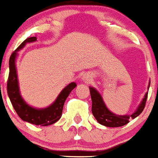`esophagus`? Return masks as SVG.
I'll use <instances>...</instances> for the list:
<instances>
[{
	"label": "esophagus",
	"mask_w": 158,
	"mask_h": 158,
	"mask_svg": "<svg viewBox=\"0 0 158 158\" xmlns=\"http://www.w3.org/2000/svg\"><path fill=\"white\" fill-rule=\"evenodd\" d=\"M82 80H83L84 81L89 82L90 80H91V77H90L88 74H85L83 77H82Z\"/></svg>",
	"instance_id": "esophagus-1"
}]
</instances>
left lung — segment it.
I'll list each match as a JSON object with an SVG mask.
<instances>
[{"label":"left lung","mask_w":158,"mask_h":158,"mask_svg":"<svg viewBox=\"0 0 158 158\" xmlns=\"http://www.w3.org/2000/svg\"><path fill=\"white\" fill-rule=\"evenodd\" d=\"M150 85H151V81H150L148 88H150ZM89 89L90 93H91V101H92L91 112H92L93 115L100 124L108 127H123L130 122L129 121L130 118H135L136 117H137L143 111L144 108H145L146 102H147L148 94V92L146 93L145 96L143 98L139 106H138L137 109L131 115H118L112 113L111 111L108 109V108L106 107L104 102H103L102 98L95 88L90 87Z\"/></svg>","instance_id":"8db88e82"}]
</instances>
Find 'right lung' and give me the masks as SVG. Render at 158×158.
Masks as SVG:
<instances>
[{
    "label": "right lung",
    "mask_w": 158,
    "mask_h": 158,
    "mask_svg": "<svg viewBox=\"0 0 158 158\" xmlns=\"http://www.w3.org/2000/svg\"><path fill=\"white\" fill-rule=\"evenodd\" d=\"M35 41H36V37H30L26 39L10 55L9 59V75L7 83V90L13 108L23 121L28 122L36 126L41 125L46 127L52 125L60 118L66 99L77 85L74 82L69 84L61 91L55 102L49 107L45 109H35L28 106L25 102L19 91L15 59L17 57L18 51L22 49L26 43Z\"/></svg>",
    "instance_id": "right-lung-1"
}]
</instances>
